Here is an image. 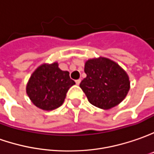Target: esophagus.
<instances>
[{"label":"esophagus","mask_w":154,"mask_h":154,"mask_svg":"<svg viewBox=\"0 0 154 154\" xmlns=\"http://www.w3.org/2000/svg\"><path fill=\"white\" fill-rule=\"evenodd\" d=\"M80 82H81V80H80V79H77V80H76V84H77V85H79V84H80Z\"/></svg>","instance_id":"34e87169"}]
</instances>
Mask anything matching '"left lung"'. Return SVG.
<instances>
[{"instance_id":"left-lung-1","label":"left lung","mask_w":154,"mask_h":154,"mask_svg":"<svg viewBox=\"0 0 154 154\" xmlns=\"http://www.w3.org/2000/svg\"><path fill=\"white\" fill-rule=\"evenodd\" d=\"M87 77L80 83L90 103L98 108L109 110L121 103L130 88V77L118 63L105 57L85 62Z\"/></svg>"}]
</instances>
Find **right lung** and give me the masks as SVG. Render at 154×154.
Instances as JSON below:
<instances>
[{
	"instance_id": "right-lung-1",
	"label": "right lung",
	"mask_w": 154,
	"mask_h": 154,
	"mask_svg": "<svg viewBox=\"0 0 154 154\" xmlns=\"http://www.w3.org/2000/svg\"><path fill=\"white\" fill-rule=\"evenodd\" d=\"M75 83L69 72L60 69L58 62L43 63L29 78L26 94L36 107L52 111L64 103L67 91Z\"/></svg>"
}]
</instances>
